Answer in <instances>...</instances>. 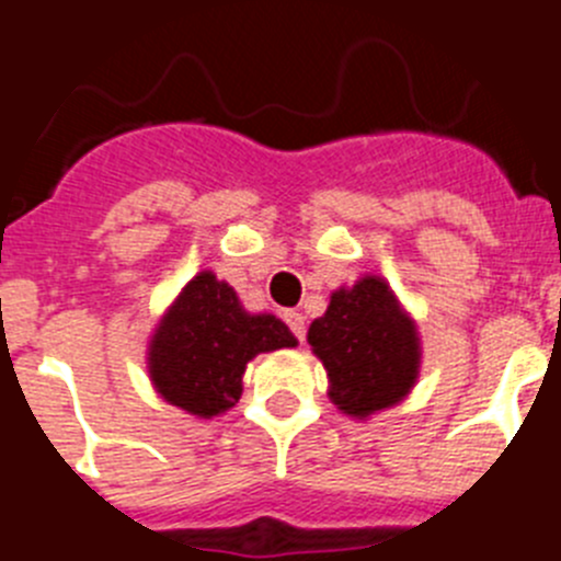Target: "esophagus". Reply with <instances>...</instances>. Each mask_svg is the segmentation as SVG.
I'll return each mask as SVG.
<instances>
[{
    "mask_svg": "<svg viewBox=\"0 0 561 561\" xmlns=\"http://www.w3.org/2000/svg\"><path fill=\"white\" fill-rule=\"evenodd\" d=\"M284 320H286V325H289V329H291V334H295L297 340L304 342L306 340V320H304V314H300V311H295V309H289V311H284Z\"/></svg>",
    "mask_w": 561,
    "mask_h": 561,
    "instance_id": "esophagus-1",
    "label": "esophagus"
}]
</instances>
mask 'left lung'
I'll use <instances>...</instances> for the list:
<instances>
[{
	"instance_id": "8db88e82",
	"label": "left lung",
	"mask_w": 561,
	"mask_h": 561,
	"mask_svg": "<svg viewBox=\"0 0 561 561\" xmlns=\"http://www.w3.org/2000/svg\"><path fill=\"white\" fill-rule=\"evenodd\" d=\"M306 340L323 362L331 404L354 421L401 404L421 376L419 323L374 272L331 291L329 309L309 325Z\"/></svg>"
}]
</instances>
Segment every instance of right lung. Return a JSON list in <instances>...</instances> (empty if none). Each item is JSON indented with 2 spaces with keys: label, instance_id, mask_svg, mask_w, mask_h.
I'll list each match as a JSON object with an SVG mask.
<instances>
[{
  "label": "right lung",
  "instance_id": "1",
  "mask_svg": "<svg viewBox=\"0 0 561 561\" xmlns=\"http://www.w3.org/2000/svg\"><path fill=\"white\" fill-rule=\"evenodd\" d=\"M297 336L270 311H247L236 289L202 270L162 311L146 345L153 390L193 419L236 408L257 354L295 348Z\"/></svg>",
  "mask_w": 561,
  "mask_h": 561
}]
</instances>
